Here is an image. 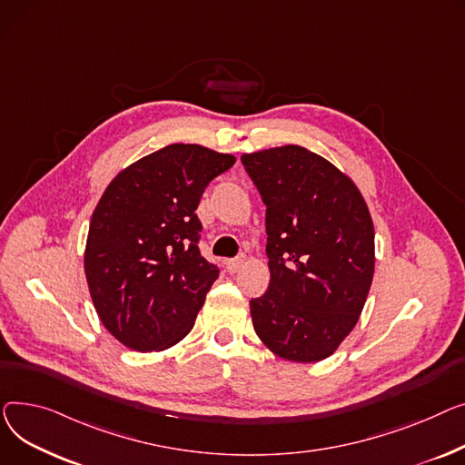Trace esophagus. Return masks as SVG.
Listing matches in <instances>:
<instances>
[{
  "mask_svg": "<svg viewBox=\"0 0 465 465\" xmlns=\"http://www.w3.org/2000/svg\"><path fill=\"white\" fill-rule=\"evenodd\" d=\"M245 262V255H238L234 259H229L225 264H227V272H231V274H234V272H238Z\"/></svg>",
  "mask_w": 465,
  "mask_h": 465,
  "instance_id": "esophagus-1",
  "label": "esophagus"
}]
</instances>
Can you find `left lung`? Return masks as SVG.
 Returning <instances> with one entry per match:
<instances>
[{"mask_svg": "<svg viewBox=\"0 0 465 465\" xmlns=\"http://www.w3.org/2000/svg\"><path fill=\"white\" fill-rule=\"evenodd\" d=\"M242 165L266 206L270 285L250 302L253 329L285 361H322L354 329L373 280L368 206L302 146L243 153Z\"/></svg>", "mask_w": 465, "mask_h": 465, "instance_id": "left-lung-1", "label": "left lung"}]
</instances>
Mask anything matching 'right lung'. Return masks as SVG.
<instances>
[{"label": "right lung", "instance_id": "obj_1", "mask_svg": "<svg viewBox=\"0 0 465 465\" xmlns=\"http://www.w3.org/2000/svg\"><path fill=\"white\" fill-rule=\"evenodd\" d=\"M234 161L199 144H171L104 189L90 222L84 270L101 322L125 347L163 351L193 329L220 276L201 255L195 210L206 185Z\"/></svg>", "mask_w": 465, "mask_h": 465}]
</instances>
